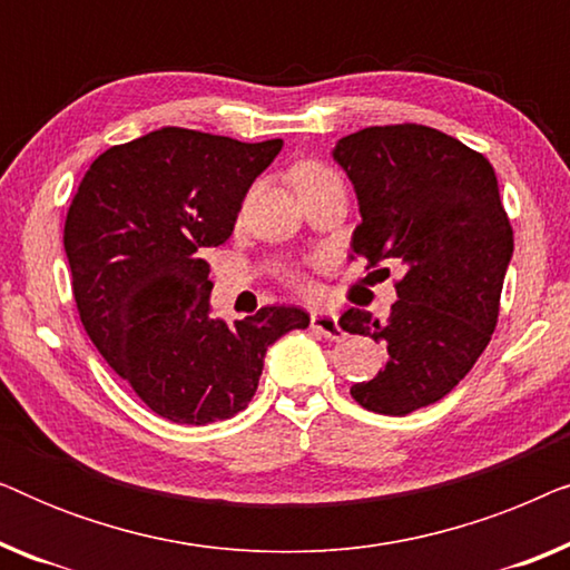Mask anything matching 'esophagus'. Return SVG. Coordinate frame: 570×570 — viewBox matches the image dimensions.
Listing matches in <instances>:
<instances>
[{"label": "esophagus", "mask_w": 570, "mask_h": 570, "mask_svg": "<svg viewBox=\"0 0 570 570\" xmlns=\"http://www.w3.org/2000/svg\"><path fill=\"white\" fill-rule=\"evenodd\" d=\"M311 326H314L318 334H324L326 340H342V337H345V332H342V326L337 322V314L314 311V314H311Z\"/></svg>", "instance_id": "obj_1"}]
</instances>
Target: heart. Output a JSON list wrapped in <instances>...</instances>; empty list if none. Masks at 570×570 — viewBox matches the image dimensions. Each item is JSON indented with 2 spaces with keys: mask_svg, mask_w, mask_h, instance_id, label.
Wrapping results in <instances>:
<instances>
[{
  "mask_svg": "<svg viewBox=\"0 0 570 570\" xmlns=\"http://www.w3.org/2000/svg\"><path fill=\"white\" fill-rule=\"evenodd\" d=\"M293 176H295V184H298V189H301V186H308V184L324 181V178H332L334 174H332L330 168H324L322 163L306 160V163H301V166L293 170Z\"/></svg>",
  "mask_w": 570,
  "mask_h": 570,
  "instance_id": "heart-1",
  "label": "heart"
}]
</instances>
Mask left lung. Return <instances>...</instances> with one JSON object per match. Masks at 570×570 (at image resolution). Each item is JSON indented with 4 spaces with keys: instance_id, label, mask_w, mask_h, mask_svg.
<instances>
[{
    "instance_id": "1",
    "label": "left lung",
    "mask_w": 570,
    "mask_h": 570,
    "mask_svg": "<svg viewBox=\"0 0 570 570\" xmlns=\"http://www.w3.org/2000/svg\"><path fill=\"white\" fill-rule=\"evenodd\" d=\"M332 155L361 205L355 256L404 272L386 322L361 308L340 316L345 332L386 345L384 371L350 394L365 410L402 417L443 400L488 347L513 230L485 155L439 129L368 127L342 137Z\"/></svg>"
}]
</instances>
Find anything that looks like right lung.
<instances>
[{
	"instance_id": "obj_1",
	"label": "right lung",
	"mask_w": 570,
	"mask_h": 570,
	"mask_svg": "<svg viewBox=\"0 0 570 570\" xmlns=\"http://www.w3.org/2000/svg\"><path fill=\"white\" fill-rule=\"evenodd\" d=\"M283 139L238 142L163 127L108 147L77 186L65 252L80 322L155 415L207 425L246 410L272 342L306 330L295 306L228 326L209 316L205 248L230 238Z\"/></svg>"
}]
</instances>
